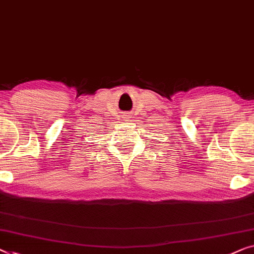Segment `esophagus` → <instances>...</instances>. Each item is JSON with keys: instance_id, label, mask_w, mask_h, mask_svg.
<instances>
[{"instance_id": "34e87169", "label": "esophagus", "mask_w": 254, "mask_h": 254, "mask_svg": "<svg viewBox=\"0 0 254 254\" xmlns=\"http://www.w3.org/2000/svg\"><path fill=\"white\" fill-rule=\"evenodd\" d=\"M128 118H129V116H125V119H126L128 121Z\"/></svg>"}]
</instances>
